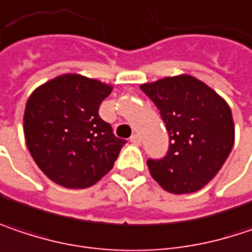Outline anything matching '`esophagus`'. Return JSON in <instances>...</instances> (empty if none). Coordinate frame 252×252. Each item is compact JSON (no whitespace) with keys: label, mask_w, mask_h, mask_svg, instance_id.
Wrapping results in <instances>:
<instances>
[{"label":"esophagus","mask_w":252,"mask_h":252,"mask_svg":"<svg viewBox=\"0 0 252 252\" xmlns=\"http://www.w3.org/2000/svg\"><path fill=\"white\" fill-rule=\"evenodd\" d=\"M129 141H131V144H134V146H140V144H141V137H140L138 134H132L131 138H129Z\"/></svg>","instance_id":"esophagus-1"}]
</instances>
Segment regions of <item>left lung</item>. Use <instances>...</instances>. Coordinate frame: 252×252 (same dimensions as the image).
I'll return each mask as SVG.
<instances>
[{"mask_svg": "<svg viewBox=\"0 0 252 252\" xmlns=\"http://www.w3.org/2000/svg\"><path fill=\"white\" fill-rule=\"evenodd\" d=\"M158 108L169 132V151L147 160L153 179L167 192L193 193L212 180L235 138L231 109L223 98L189 75L140 86Z\"/></svg>", "mask_w": 252, "mask_h": 252, "instance_id": "1", "label": "left lung"}]
</instances>
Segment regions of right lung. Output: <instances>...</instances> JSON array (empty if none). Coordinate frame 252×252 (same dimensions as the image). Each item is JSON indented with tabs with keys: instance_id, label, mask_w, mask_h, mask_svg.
Here are the masks:
<instances>
[{
	"instance_id": "1",
	"label": "right lung",
	"mask_w": 252,
	"mask_h": 252,
	"mask_svg": "<svg viewBox=\"0 0 252 252\" xmlns=\"http://www.w3.org/2000/svg\"><path fill=\"white\" fill-rule=\"evenodd\" d=\"M112 86L67 73L38 86L24 111L26 144L35 164L67 189H86L109 172L126 144L99 117Z\"/></svg>"
}]
</instances>
